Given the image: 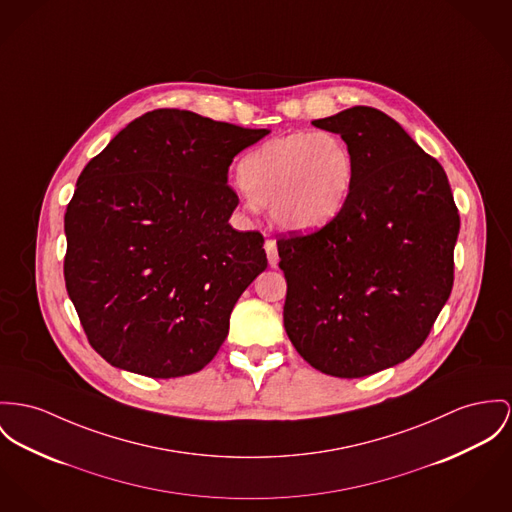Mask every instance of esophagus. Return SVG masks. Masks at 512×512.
Returning a JSON list of instances; mask_svg holds the SVG:
<instances>
[{
	"label": "esophagus",
	"instance_id": "34e87169",
	"mask_svg": "<svg viewBox=\"0 0 512 512\" xmlns=\"http://www.w3.org/2000/svg\"><path fill=\"white\" fill-rule=\"evenodd\" d=\"M265 251H267L269 265L276 267V265H278V251H276L275 239H267V241H265Z\"/></svg>",
	"mask_w": 512,
	"mask_h": 512
}]
</instances>
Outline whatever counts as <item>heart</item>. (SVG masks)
<instances>
[{
  "instance_id": "1",
  "label": "heart",
  "mask_w": 512,
  "mask_h": 512,
  "mask_svg": "<svg viewBox=\"0 0 512 512\" xmlns=\"http://www.w3.org/2000/svg\"><path fill=\"white\" fill-rule=\"evenodd\" d=\"M245 208L269 204L276 226L314 230L345 206L354 183L347 142L333 132H294L251 150L239 163Z\"/></svg>"
}]
</instances>
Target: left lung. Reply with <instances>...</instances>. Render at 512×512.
Here are the masks:
<instances>
[{
  "instance_id": "8db88e82",
  "label": "left lung",
  "mask_w": 512,
  "mask_h": 512,
  "mask_svg": "<svg viewBox=\"0 0 512 512\" xmlns=\"http://www.w3.org/2000/svg\"><path fill=\"white\" fill-rule=\"evenodd\" d=\"M351 148L339 214L282 237L284 329L315 370L362 378L415 353L454 284L460 216L442 165L386 113L353 107L312 122Z\"/></svg>"
}]
</instances>
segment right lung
<instances>
[{
	"label": "right lung",
	"mask_w": 512,
	"mask_h": 512,
	"mask_svg": "<svg viewBox=\"0 0 512 512\" xmlns=\"http://www.w3.org/2000/svg\"><path fill=\"white\" fill-rule=\"evenodd\" d=\"M267 134L158 109L85 165L64 216V278L109 364L177 378L218 353L237 298L267 269L263 236L228 224V169Z\"/></svg>",
	"instance_id": "add662e5"
}]
</instances>
